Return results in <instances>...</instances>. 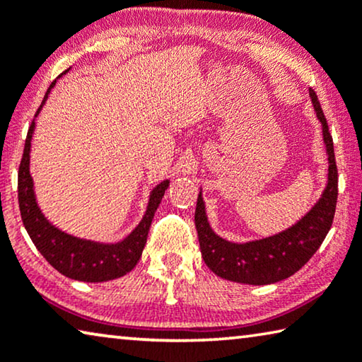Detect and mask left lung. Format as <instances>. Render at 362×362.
<instances>
[{
    "mask_svg": "<svg viewBox=\"0 0 362 362\" xmlns=\"http://www.w3.org/2000/svg\"><path fill=\"white\" fill-rule=\"evenodd\" d=\"M309 96L315 116L322 125L329 172H327V183L322 194L300 221L271 237L245 243L228 242L211 228L206 216L203 193L199 190L197 211H194L199 250L206 266L221 279L248 285H269L288 279L311 259L330 230L338 197L334 141L317 95L313 88H309Z\"/></svg>",
    "mask_w": 362,
    "mask_h": 362,
    "instance_id": "1",
    "label": "left lung"
}]
</instances>
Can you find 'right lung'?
I'll use <instances>...</instances> for the list:
<instances>
[{"label":"right lung","mask_w":362,"mask_h":362,"mask_svg":"<svg viewBox=\"0 0 362 362\" xmlns=\"http://www.w3.org/2000/svg\"><path fill=\"white\" fill-rule=\"evenodd\" d=\"M66 72L67 71L62 74ZM54 83L56 80L49 85L42 106L48 100V95L51 88L54 87ZM42 106L38 107L35 117L38 116ZM33 132H35V120L28 127L24 154H22L19 165V175H17L21 217L33 245L37 246L42 256L57 272H61L69 279L80 280V282H107V280L119 279L130 272L136 266V262L140 261L154 212H156L170 182L163 180L159 185L153 188L150 199H148L145 216L141 217L139 226L120 242L100 243L93 242V240L74 237V235L62 232L61 228L53 226L45 217L37 203L33 179L30 175V148Z\"/></svg>","instance_id":"obj_1"}]
</instances>
